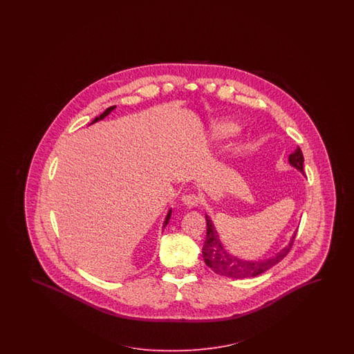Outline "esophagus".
Wrapping results in <instances>:
<instances>
[{
	"mask_svg": "<svg viewBox=\"0 0 354 354\" xmlns=\"http://www.w3.org/2000/svg\"><path fill=\"white\" fill-rule=\"evenodd\" d=\"M182 201L183 204L188 207H196L197 205L200 204V198L196 194H185V196H183Z\"/></svg>",
	"mask_w": 354,
	"mask_h": 354,
	"instance_id": "34e87169",
	"label": "esophagus"
}]
</instances>
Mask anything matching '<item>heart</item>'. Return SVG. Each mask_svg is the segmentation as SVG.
Listing matches in <instances>:
<instances>
[{
	"label": "heart",
	"mask_w": 354,
	"mask_h": 354,
	"mask_svg": "<svg viewBox=\"0 0 354 354\" xmlns=\"http://www.w3.org/2000/svg\"><path fill=\"white\" fill-rule=\"evenodd\" d=\"M239 131V126L231 120H215L210 126V133L214 139H225Z\"/></svg>",
	"instance_id": "obj_1"
}]
</instances>
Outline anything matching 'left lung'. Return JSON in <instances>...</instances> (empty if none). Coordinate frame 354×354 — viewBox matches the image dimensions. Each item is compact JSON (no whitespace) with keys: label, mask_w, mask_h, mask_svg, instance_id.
Segmentation results:
<instances>
[{"label":"left lung","mask_w":354,"mask_h":354,"mask_svg":"<svg viewBox=\"0 0 354 354\" xmlns=\"http://www.w3.org/2000/svg\"><path fill=\"white\" fill-rule=\"evenodd\" d=\"M288 161L293 167L300 170L304 174V156L300 148L295 150L288 157ZM206 216V240H205L204 248H203V257H204L205 263L214 271L215 274H219L222 277L234 279L254 278L257 275L263 274L268 271V268L275 266L283 258L286 257L290 253V248L293 245L296 234L292 236L290 244L286 248H283L279 253L272 257L266 258V259H259V261H247L243 258L236 257L230 254L225 250L223 245L221 244L219 236L215 230L214 225L212 219Z\"/></svg>","instance_id":"1"}]
</instances>
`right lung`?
<instances>
[{
  "label": "right lung",
  "mask_w": 354,
  "mask_h": 354,
  "mask_svg": "<svg viewBox=\"0 0 354 354\" xmlns=\"http://www.w3.org/2000/svg\"><path fill=\"white\" fill-rule=\"evenodd\" d=\"M115 109V106H110L107 107L106 110L100 115V117H96V118L93 119V122L91 123V124H93V123H96L97 120H101V119L105 118L106 115H109L113 110ZM170 216H171V210H169V213H167V215H166V219H165V222H163V228L167 225V223H169V221H170Z\"/></svg>",
  "instance_id": "1"
}]
</instances>
